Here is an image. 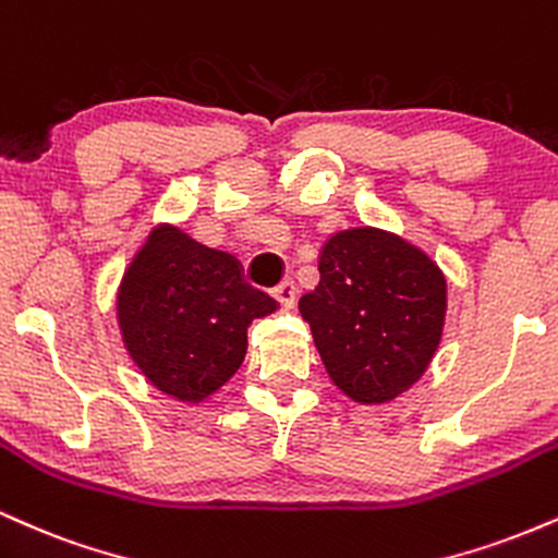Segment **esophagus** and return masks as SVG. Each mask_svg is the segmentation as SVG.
I'll return each mask as SVG.
<instances>
[{
	"label": "esophagus",
	"instance_id": "obj_1",
	"mask_svg": "<svg viewBox=\"0 0 558 558\" xmlns=\"http://www.w3.org/2000/svg\"><path fill=\"white\" fill-rule=\"evenodd\" d=\"M274 294H277V300L284 307H294V300H298V284H294V279H284L281 284H277Z\"/></svg>",
	"mask_w": 558,
	"mask_h": 558
}]
</instances>
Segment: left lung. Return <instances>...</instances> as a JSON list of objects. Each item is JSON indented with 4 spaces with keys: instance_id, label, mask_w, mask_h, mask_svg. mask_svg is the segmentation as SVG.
<instances>
[{
    "instance_id": "obj_1",
    "label": "left lung",
    "mask_w": 558,
    "mask_h": 558,
    "mask_svg": "<svg viewBox=\"0 0 558 558\" xmlns=\"http://www.w3.org/2000/svg\"><path fill=\"white\" fill-rule=\"evenodd\" d=\"M320 281L300 298L331 381L357 402H386L423 376L441 339L447 281L428 255L378 229L326 242Z\"/></svg>"
}]
</instances>
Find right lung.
Here are the masks:
<instances>
[{"instance_id":"obj_1","label":"right lung","mask_w":558,"mask_h":558,"mask_svg":"<svg viewBox=\"0 0 558 558\" xmlns=\"http://www.w3.org/2000/svg\"><path fill=\"white\" fill-rule=\"evenodd\" d=\"M277 300L245 281L229 253L180 229H156L120 290L124 344L161 391L198 402L234 376L247 350V324Z\"/></svg>"}]
</instances>
